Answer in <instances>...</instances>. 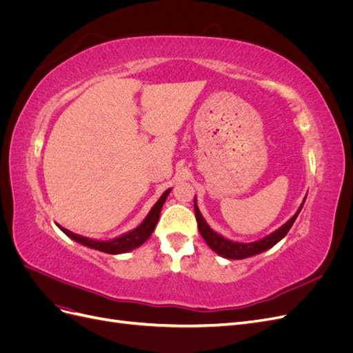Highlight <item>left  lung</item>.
Returning <instances> with one entry per match:
<instances>
[{
  "instance_id": "8db88e82",
  "label": "left lung",
  "mask_w": 353,
  "mask_h": 353,
  "mask_svg": "<svg viewBox=\"0 0 353 353\" xmlns=\"http://www.w3.org/2000/svg\"><path fill=\"white\" fill-rule=\"evenodd\" d=\"M305 200H306V197L303 199L302 205L299 206L297 212L284 223V225H281L279 230H275L274 232H271L270 236H266L261 240L252 241V243L234 241V240H230V239H225L223 236H221V234H218L216 231H213L209 227V223L205 221V218H203V215L200 213L199 206L196 203V197H194V212H196V219H197V225H199V231L201 234V237L205 239L206 244L213 252L218 253L219 256H222V258H225V259H245V258H250V256L259 254L265 250L271 249L272 245H275L280 240H283L285 237V234L288 232V230H290L292 225L294 223V221L299 215V212L302 210Z\"/></svg>"
}]
</instances>
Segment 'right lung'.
I'll return each instance as SVG.
<instances>
[{"instance_id": "right-lung-1", "label": "right lung", "mask_w": 353, "mask_h": 353, "mask_svg": "<svg viewBox=\"0 0 353 353\" xmlns=\"http://www.w3.org/2000/svg\"><path fill=\"white\" fill-rule=\"evenodd\" d=\"M170 190L172 188H168L165 193L160 196V199L154 203V206L150 209V212L147 213V216L144 218V221L140 223V225L131 231L122 234V236H119V237L112 239V240H94V239L79 236V234H74L60 225H57V227L63 232H65L68 237H70L72 240H74L82 245H87V248H90V249H95V250L109 253V254H121V253L131 252L137 248H140V245L143 243H145L148 240V237L153 234V231L157 225L159 216H160V210H162L165 201H166V197L170 193Z\"/></svg>"}]
</instances>
